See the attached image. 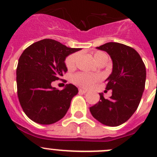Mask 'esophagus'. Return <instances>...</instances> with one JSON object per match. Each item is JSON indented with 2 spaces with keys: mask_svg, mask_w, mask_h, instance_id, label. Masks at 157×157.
<instances>
[{
  "mask_svg": "<svg viewBox=\"0 0 157 157\" xmlns=\"http://www.w3.org/2000/svg\"><path fill=\"white\" fill-rule=\"evenodd\" d=\"M78 92H79L80 94H86V90H82V89H79V90H78Z\"/></svg>",
  "mask_w": 157,
  "mask_h": 157,
  "instance_id": "34e87169",
  "label": "esophagus"
}]
</instances>
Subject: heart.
<instances>
[{
	"label": "heart",
	"instance_id": "b5f03b06",
	"mask_svg": "<svg viewBox=\"0 0 157 157\" xmlns=\"http://www.w3.org/2000/svg\"><path fill=\"white\" fill-rule=\"evenodd\" d=\"M79 56L78 52H74V53L69 55L66 58L65 60V64H66L67 69H73L76 67L77 64L78 59ZM94 59L97 63H100L101 62L108 61V55L105 52H101V51H97L93 54ZM101 79V76L99 75H91L87 74V73H83V72H79L73 75L71 77L72 82L79 86L83 87V88H88L93 85L94 83L97 82Z\"/></svg>",
	"mask_w": 157,
	"mask_h": 157
}]
</instances>
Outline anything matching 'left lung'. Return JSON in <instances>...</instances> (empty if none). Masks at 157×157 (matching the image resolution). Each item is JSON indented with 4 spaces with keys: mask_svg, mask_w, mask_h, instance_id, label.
I'll use <instances>...</instances> for the list:
<instances>
[{
    "mask_svg": "<svg viewBox=\"0 0 157 157\" xmlns=\"http://www.w3.org/2000/svg\"><path fill=\"white\" fill-rule=\"evenodd\" d=\"M109 54L112 72L107 78L106 90H112L109 99L100 94V101L90 108L92 116L104 125L117 127L134 113L145 90L146 70L138 52L121 43L108 42L97 47Z\"/></svg>",
    "mask_w": 157,
    "mask_h": 157,
    "instance_id": "1",
    "label": "left lung"
}]
</instances>
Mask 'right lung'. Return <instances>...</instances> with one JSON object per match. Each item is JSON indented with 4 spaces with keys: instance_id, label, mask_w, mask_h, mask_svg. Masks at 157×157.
<instances>
[{
    "instance_id": "right-lung-1",
    "label": "right lung",
    "mask_w": 157,
    "mask_h": 157,
    "mask_svg": "<svg viewBox=\"0 0 157 157\" xmlns=\"http://www.w3.org/2000/svg\"><path fill=\"white\" fill-rule=\"evenodd\" d=\"M81 48H68L52 39H43L30 45L21 54L16 68L17 94L27 117L40 124L48 125L61 120L78 90L67 84L59 90L52 86L67 68L64 60Z\"/></svg>"
}]
</instances>
